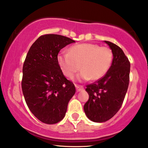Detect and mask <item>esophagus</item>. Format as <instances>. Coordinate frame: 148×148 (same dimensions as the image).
Returning a JSON list of instances; mask_svg holds the SVG:
<instances>
[{"instance_id":"1","label":"esophagus","mask_w":148,"mask_h":148,"mask_svg":"<svg viewBox=\"0 0 148 148\" xmlns=\"http://www.w3.org/2000/svg\"><path fill=\"white\" fill-rule=\"evenodd\" d=\"M75 86H76V90H77L78 92H80L82 90H83V86L82 85H78V84H75Z\"/></svg>"}]
</instances>
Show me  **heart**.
I'll use <instances>...</instances> for the list:
<instances>
[{
	"label": "heart",
	"mask_w": 148,
	"mask_h": 148,
	"mask_svg": "<svg viewBox=\"0 0 148 148\" xmlns=\"http://www.w3.org/2000/svg\"><path fill=\"white\" fill-rule=\"evenodd\" d=\"M59 66L66 77L82 71L78 80H97L106 74L113 60V53L109 47H99L91 43L73 45L68 53H60L57 57Z\"/></svg>",
	"instance_id": "1"
}]
</instances>
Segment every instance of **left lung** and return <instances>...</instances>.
<instances>
[{
  "mask_svg": "<svg viewBox=\"0 0 148 148\" xmlns=\"http://www.w3.org/2000/svg\"><path fill=\"white\" fill-rule=\"evenodd\" d=\"M104 42L113 53L112 65L103 77L86 85L89 97L84 106L86 116L95 123L107 121L119 112L129 84L131 65L127 56L116 45Z\"/></svg>",
  "mask_w": 148,
  "mask_h": 148,
  "instance_id": "8db88e82",
  "label": "left lung"
}]
</instances>
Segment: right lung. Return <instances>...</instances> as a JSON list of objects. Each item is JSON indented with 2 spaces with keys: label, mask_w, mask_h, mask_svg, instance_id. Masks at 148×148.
<instances>
[{
  "label": "right lung",
  "mask_w": 148,
  "mask_h": 148,
  "mask_svg": "<svg viewBox=\"0 0 148 148\" xmlns=\"http://www.w3.org/2000/svg\"><path fill=\"white\" fill-rule=\"evenodd\" d=\"M75 41L58 34H45L33 43L23 66L21 88L32 113L42 123H58L66 115L76 92L65 77L57 57L61 49Z\"/></svg>",
  "instance_id": "add662e5"
}]
</instances>
